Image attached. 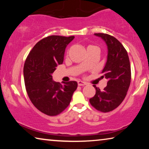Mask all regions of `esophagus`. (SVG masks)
Listing matches in <instances>:
<instances>
[{
    "mask_svg": "<svg viewBox=\"0 0 149 149\" xmlns=\"http://www.w3.org/2000/svg\"><path fill=\"white\" fill-rule=\"evenodd\" d=\"M78 85L79 86H83V85H86V83L83 82L82 81H78Z\"/></svg>",
    "mask_w": 149,
    "mask_h": 149,
    "instance_id": "1",
    "label": "esophagus"
}]
</instances>
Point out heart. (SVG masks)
Instances as JSON below:
<instances>
[{
    "mask_svg": "<svg viewBox=\"0 0 149 149\" xmlns=\"http://www.w3.org/2000/svg\"><path fill=\"white\" fill-rule=\"evenodd\" d=\"M89 47H91V46H89Z\"/></svg>",
    "mask_w": 149,
    "mask_h": 149,
    "instance_id": "1",
    "label": "heart"
}]
</instances>
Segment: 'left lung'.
<instances>
[{"label": "left lung", "instance_id": "left-lung-1", "mask_svg": "<svg viewBox=\"0 0 149 149\" xmlns=\"http://www.w3.org/2000/svg\"><path fill=\"white\" fill-rule=\"evenodd\" d=\"M94 35L107 44V60L101 77H105L108 82L102 91L93 86L95 94L89 102L97 111L107 113L119 107L125 97L131 82V68L127 51L117 38L104 33Z\"/></svg>", "mask_w": 149, "mask_h": 149}]
</instances>
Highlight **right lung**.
Returning a JSON list of instances; mask_svg holds the SVG:
<instances>
[{
    "label": "right lung",
    "instance_id": "right-lung-1",
    "mask_svg": "<svg viewBox=\"0 0 149 149\" xmlns=\"http://www.w3.org/2000/svg\"><path fill=\"white\" fill-rule=\"evenodd\" d=\"M74 36L52 35L38 41L30 52L24 66L26 89L32 103L42 113L58 115L68 107L76 81L63 83L53 80L52 74L64 61V53Z\"/></svg>",
    "mask_w": 149,
    "mask_h": 149
}]
</instances>
